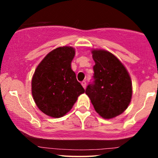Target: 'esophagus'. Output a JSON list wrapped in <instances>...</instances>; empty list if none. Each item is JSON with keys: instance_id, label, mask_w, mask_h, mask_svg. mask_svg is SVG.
<instances>
[{"instance_id": "obj_1", "label": "esophagus", "mask_w": 158, "mask_h": 158, "mask_svg": "<svg viewBox=\"0 0 158 158\" xmlns=\"http://www.w3.org/2000/svg\"><path fill=\"white\" fill-rule=\"evenodd\" d=\"M81 85H82L83 88H84L85 89V88H86V81H81Z\"/></svg>"}]
</instances>
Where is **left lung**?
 I'll return each instance as SVG.
<instances>
[{
    "label": "left lung",
    "mask_w": 158,
    "mask_h": 158,
    "mask_svg": "<svg viewBox=\"0 0 158 158\" xmlns=\"http://www.w3.org/2000/svg\"><path fill=\"white\" fill-rule=\"evenodd\" d=\"M94 81L85 90L94 109L105 119L124 112L130 104L132 84L129 74L121 61L110 52L92 50Z\"/></svg>",
    "instance_id": "obj_1"
}]
</instances>
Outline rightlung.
Instances as JSON below:
<instances>
[{
    "instance_id": "1",
    "label": "right lung",
    "mask_w": 158,
    "mask_h": 158,
    "mask_svg": "<svg viewBox=\"0 0 158 158\" xmlns=\"http://www.w3.org/2000/svg\"><path fill=\"white\" fill-rule=\"evenodd\" d=\"M75 56L72 47L52 50L38 65L32 79V94L36 106L51 117H63L72 108L85 89L72 70Z\"/></svg>"
}]
</instances>
